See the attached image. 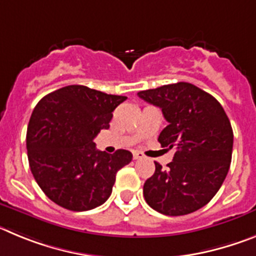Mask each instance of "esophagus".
Instances as JSON below:
<instances>
[{
	"instance_id": "esophagus-1",
	"label": "esophagus",
	"mask_w": 256,
	"mask_h": 256,
	"mask_svg": "<svg viewBox=\"0 0 256 256\" xmlns=\"http://www.w3.org/2000/svg\"><path fill=\"white\" fill-rule=\"evenodd\" d=\"M144 155L140 151H133V159L134 160H138V159H144Z\"/></svg>"
}]
</instances>
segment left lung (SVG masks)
Returning a JSON list of instances; mask_svg holds the SVG:
<instances>
[{"instance_id": "left-lung-1", "label": "left lung", "mask_w": 256, "mask_h": 256, "mask_svg": "<svg viewBox=\"0 0 256 256\" xmlns=\"http://www.w3.org/2000/svg\"><path fill=\"white\" fill-rule=\"evenodd\" d=\"M146 102L162 108L168 126L158 141L176 148L173 162L144 184V200L164 216L194 212L212 200L230 169L234 130L220 104L187 82L138 92Z\"/></svg>"}]
</instances>
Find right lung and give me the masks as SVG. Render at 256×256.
I'll use <instances>...</instances> for the list:
<instances>
[{"label":"right lung","instance_id":"obj_1","mask_svg":"<svg viewBox=\"0 0 256 256\" xmlns=\"http://www.w3.org/2000/svg\"><path fill=\"white\" fill-rule=\"evenodd\" d=\"M126 100V96L73 84L37 104L26 130L29 166L55 204L86 212L112 195L118 170L132 162V154L98 151L94 140L110 126L112 112Z\"/></svg>","mask_w":256,"mask_h":256}]
</instances>
